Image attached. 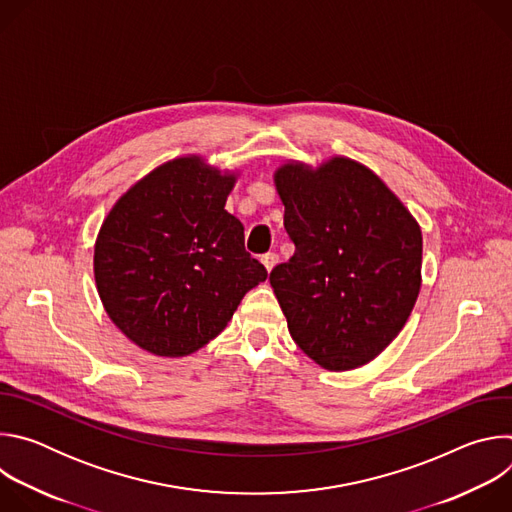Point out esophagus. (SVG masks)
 Instances as JSON below:
<instances>
[{
	"mask_svg": "<svg viewBox=\"0 0 512 512\" xmlns=\"http://www.w3.org/2000/svg\"><path fill=\"white\" fill-rule=\"evenodd\" d=\"M277 261H279V257H277L275 253H265V255L261 257V263L265 265L267 271H271V269L277 265Z\"/></svg>",
	"mask_w": 512,
	"mask_h": 512,
	"instance_id": "obj_1",
	"label": "esophagus"
}]
</instances>
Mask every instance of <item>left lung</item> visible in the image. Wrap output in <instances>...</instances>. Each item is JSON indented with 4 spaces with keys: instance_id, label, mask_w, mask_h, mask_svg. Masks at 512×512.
Masks as SVG:
<instances>
[{
    "instance_id": "8db88e82",
    "label": "left lung",
    "mask_w": 512,
    "mask_h": 512,
    "mask_svg": "<svg viewBox=\"0 0 512 512\" xmlns=\"http://www.w3.org/2000/svg\"><path fill=\"white\" fill-rule=\"evenodd\" d=\"M273 182L296 253L269 273L294 342L326 371L377 358L421 289V229L367 166L334 156L289 160Z\"/></svg>"
}]
</instances>
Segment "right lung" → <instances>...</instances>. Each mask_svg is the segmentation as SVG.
<instances>
[{
	"label": "right lung",
	"mask_w": 512,
	"mask_h": 512,
	"mask_svg": "<svg viewBox=\"0 0 512 512\" xmlns=\"http://www.w3.org/2000/svg\"><path fill=\"white\" fill-rule=\"evenodd\" d=\"M237 172L180 156L137 180L95 243V283L111 322L141 350L188 356L221 334L267 279L225 210Z\"/></svg>",
	"instance_id": "obj_1"
}]
</instances>
